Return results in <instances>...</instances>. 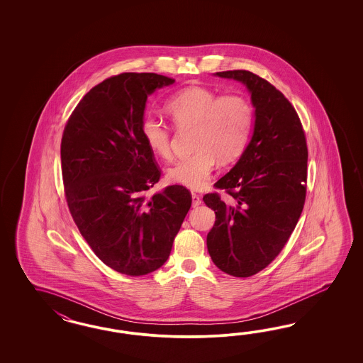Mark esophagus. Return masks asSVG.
I'll return each instance as SVG.
<instances>
[{"label":"esophagus","instance_id":"esophagus-1","mask_svg":"<svg viewBox=\"0 0 363 363\" xmlns=\"http://www.w3.org/2000/svg\"><path fill=\"white\" fill-rule=\"evenodd\" d=\"M191 197H193V206L197 208L201 203H202V197L197 194V193H191Z\"/></svg>","mask_w":363,"mask_h":363}]
</instances>
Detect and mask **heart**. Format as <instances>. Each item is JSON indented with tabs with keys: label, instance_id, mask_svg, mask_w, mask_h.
Instances as JSON below:
<instances>
[{
	"label": "heart",
	"instance_id": "heart-1",
	"mask_svg": "<svg viewBox=\"0 0 363 363\" xmlns=\"http://www.w3.org/2000/svg\"><path fill=\"white\" fill-rule=\"evenodd\" d=\"M166 114L178 130L193 129L194 153L177 161L167 172L170 181L190 189L209 182L216 167L234 162L245 150L253 130L254 109L240 94H225L203 86H189L177 91L165 104ZM141 135L149 150L172 158V130L155 117L141 122Z\"/></svg>",
	"mask_w": 363,
	"mask_h": 363
}]
</instances>
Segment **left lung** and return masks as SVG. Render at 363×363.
<instances>
[{
	"label": "left lung",
	"mask_w": 363,
	"mask_h": 363,
	"mask_svg": "<svg viewBox=\"0 0 363 363\" xmlns=\"http://www.w3.org/2000/svg\"><path fill=\"white\" fill-rule=\"evenodd\" d=\"M217 76L243 82L252 93L255 125L240 161L208 193L203 202L214 210L208 250L223 273L246 278L272 264L297 226L306 199L308 143L297 111L264 78L249 70Z\"/></svg>",
	"instance_id": "obj_1"
}]
</instances>
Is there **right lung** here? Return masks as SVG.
<instances>
[{
	"mask_svg": "<svg viewBox=\"0 0 363 363\" xmlns=\"http://www.w3.org/2000/svg\"><path fill=\"white\" fill-rule=\"evenodd\" d=\"M173 82L155 73L106 78L78 102L62 133L69 211L94 254L121 274H149L165 264L191 206L182 185L147 194L161 169L141 135L145 104Z\"/></svg>",
	"mask_w": 363,
	"mask_h": 363,
	"instance_id": "add662e5",
	"label": "right lung"
}]
</instances>
